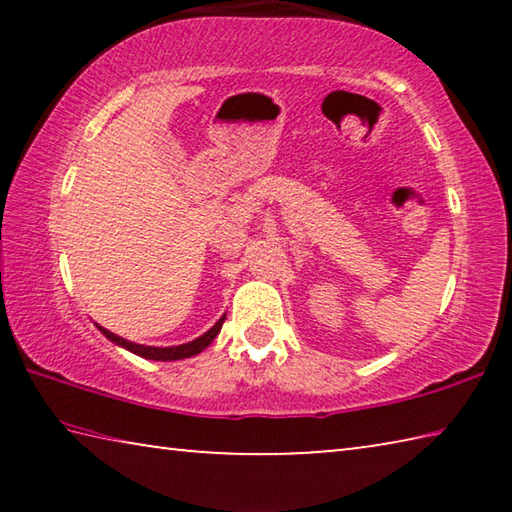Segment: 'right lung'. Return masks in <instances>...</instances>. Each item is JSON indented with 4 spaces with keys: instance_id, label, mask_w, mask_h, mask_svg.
<instances>
[{
    "instance_id": "obj_1",
    "label": "right lung",
    "mask_w": 512,
    "mask_h": 512,
    "mask_svg": "<svg viewBox=\"0 0 512 512\" xmlns=\"http://www.w3.org/2000/svg\"><path fill=\"white\" fill-rule=\"evenodd\" d=\"M223 320H225V316L216 320V325L212 329H207L203 336H198L196 341H189V343H183V345H173V348H151V345H137V343L121 339V336H117V334L108 332V329H103V327H99V329L103 334H106V339L121 345V348L135 352L137 357L153 359V361H178V359H187V357H194V354H198V352H203L207 345H210L216 339V334L221 332Z\"/></svg>"
}]
</instances>
